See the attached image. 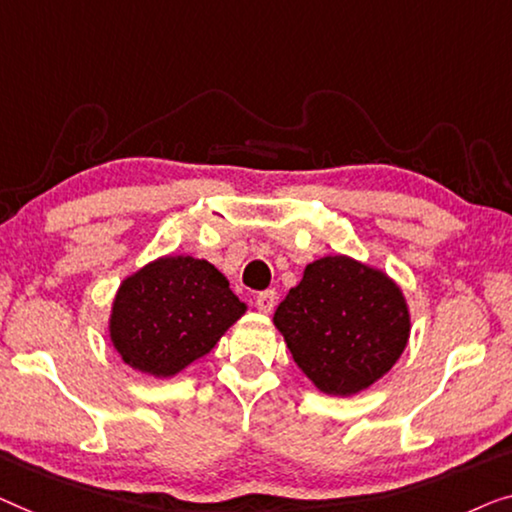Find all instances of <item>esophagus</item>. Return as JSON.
<instances>
[{"instance_id":"obj_1","label":"esophagus","mask_w":512,"mask_h":512,"mask_svg":"<svg viewBox=\"0 0 512 512\" xmlns=\"http://www.w3.org/2000/svg\"><path fill=\"white\" fill-rule=\"evenodd\" d=\"M273 305H276V292H273V289H266V292H259L255 296V308L259 312H264V315H269Z\"/></svg>"}]
</instances>
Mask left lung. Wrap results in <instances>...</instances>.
I'll use <instances>...</instances> for the list:
<instances>
[{
  "instance_id": "left-lung-1",
  "label": "left lung",
  "mask_w": 512,
  "mask_h": 512,
  "mask_svg": "<svg viewBox=\"0 0 512 512\" xmlns=\"http://www.w3.org/2000/svg\"><path fill=\"white\" fill-rule=\"evenodd\" d=\"M294 361L319 391L352 395L375 384L407 347L409 310L400 287L352 257L305 266L273 315Z\"/></svg>"
}]
</instances>
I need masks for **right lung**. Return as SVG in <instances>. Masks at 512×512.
I'll use <instances>...</instances> for the list:
<instances>
[{
  "label": "right lung",
  "mask_w": 512,
  "mask_h": 512,
  "mask_svg": "<svg viewBox=\"0 0 512 512\" xmlns=\"http://www.w3.org/2000/svg\"><path fill=\"white\" fill-rule=\"evenodd\" d=\"M243 312L246 303L207 259L160 257L121 282L110 338L131 368L172 377L209 354Z\"/></svg>",
  "instance_id": "right-lung-1"
}]
</instances>
